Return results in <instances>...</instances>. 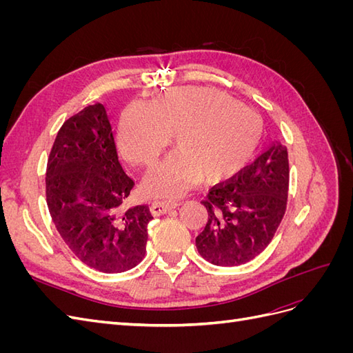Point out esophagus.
<instances>
[{"label":"esophagus","instance_id":"1","mask_svg":"<svg viewBox=\"0 0 353 353\" xmlns=\"http://www.w3.org/2000/svg\"><path fill=\"white\" fill-rule=\"evenodd\" d=\"M178 206V203L175 200H153L152 203V213L154 216H160L163 213L169 212L170 209H175Z\"/></svg>","mask_w":353,"mask_h":353}]
</instances>
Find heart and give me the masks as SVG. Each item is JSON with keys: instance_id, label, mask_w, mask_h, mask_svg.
Wrapping results in <instances>:
<instances>
[{"instance_id": "obj_1", "label": "heart", "mask_w": 353, "mask_h": 353, "mask_svg": "<svg viewBox=\"0 0 353 353\" xmlns=\"http://www.w3.org/2000/svg\"><path fill=\"white\" fill-rule=\"evenodd\" d=\"M172 138L175 152L145 179L160 196H175L201 178L215 184L230 179L258 154L263 122L216 90L185 87L147 104H131L119 122V145L137 166H150Z\"/></svg>"}]
</instances>
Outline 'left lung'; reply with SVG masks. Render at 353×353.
<instances>
[{
    "mask_svg": "<svg viewBox=\"0 0 353 353\" xmlns=\"http://www.w3.org/2000/svg\"><path fill=\"white\" fill-rule=\"evenodd\" d=\"M288 172L287 148L274 143L228 183L212 187L201 201L208 223L196 237L201 258L236 266L262 253L285 213Z\"/></svg>",
    "mask_w": 353,
    "mask_h": 353,
    "instance_id": "obj_1",
    "label": "left lung"
}]
</instances>
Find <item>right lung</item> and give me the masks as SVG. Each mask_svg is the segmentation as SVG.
<instances>
[{
  "mask_svg": "<svg viewBox=\"0 0 353 353\" xmlns=\"http://www.w3.org/2000/svg\"><path fill=\"white\" fill-rule=\"evenodd\" d=\"M134 185L117 159L103 104L61 125L47 163L48 210L68 248L100 272H125L145 254L153 216L147 205L125 206Z\"/></svg>",
  "mask_w": 353,
  "mask_h": 353,
  "instance_id": "add662e5",
  "label": "right lung"
}]
</instances>
